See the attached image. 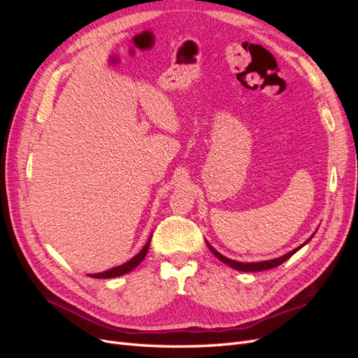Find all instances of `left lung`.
I'll list each match as a JSON object with an SVG mask.
<instances>
[{
	"label": "left lung",
	"instance_id": "1",
	"mask_svg": "<svg viewBox=\"0 0 358 358\" xmlns=\"http://www.w3.org/2000/svg\"><path fill=\"white\" fill-rule=\"evenodd\" d=\"M309 242V241H308ZM305 245V243H303ZM301 245V246H303ZM208 246H209V249L210 251L213 252V255L218 258V259H221L222 263H225V264H229L230 267H233V268H236V270H241V272H262V270H268V268H273V267H278V266H280L284 262H287V259L291 257V255H294L299 249L301 248V246H299V248H296L294 251H291V252H288V254H285L284 257H279V258H275V259H268V262H262V263H239V262H234V259H230V258H227V257H224V255H221L218 251H216V249H213L209 243H208Z\"/></svg>",
	"mask_w": 358,
	"mask_h": 358
}]
</instances>
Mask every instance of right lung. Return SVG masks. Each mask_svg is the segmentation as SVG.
<instances>
[{
    "mask_svg": "<svg viewBox=\"0 0 358 358\" xmlns=\"http://www.w3.org/2000/svg\"><path fill=\"white\" fill-rule=\"evenodd\" d=\"M149 243L150 241H148V243L143 246L142 251H140L134 258L129 259L128 263L122 264V266H117L115 268H110L107 270V272H101V273H95V275H91L92 278H96V279H109V278H116V276H121V275H125L128 272H131V270L134 267H137L140 263L143 262V258L146 257L148 254V249H149Z\"/></svg>",
    "mask_w": 358,
    "mask_h": 358,
    "instance_id": "obj_1",
    "label": "right lung"
}]
</instances>
